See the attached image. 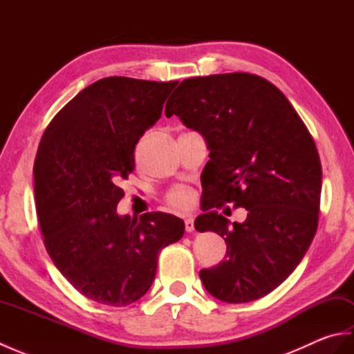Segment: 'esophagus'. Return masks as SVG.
<instances>
[{
	"instance_id": "esophagus-1",
	"label": "esophagus",
	"mask_w": 354,
	"mask_h": 354,
	"mask_svg": "<svg viewBox=\"0 0 354 354\" xmlns=\"http://www.w3.org/2000/svg\"><path fill=\"white\" fill-rule=\"evenodd\" d=\"M184 227L187 232H192L194 230V222H193V217H187L184 221Z\"/></svg>"
}]
</instances>
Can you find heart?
I'll list each match as a JSON object with an SVG mask.
<instances>
[{"instance_id": "obj_1", "label": "heart", "mask_w": 354, "mask_h": 354, "mask_svg": "<svg viewBox=\"0 0 354 354\" xmlns=\"http://www.w3.org/2000/svg\"><path fill=\"white\" fill-rule=\"evenodd\" d=\"M165 202H167L169 207L175 209H187L193 205L194 193L189 187L176 185L165 194Z\"/></svg>"}]
</instances>
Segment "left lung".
<instances>
[{
    "label": "left lung",
    "instance_id": "left-lung-1",
    "mask_svg": "<svg viewBox=\"0 0 354 354\" xmlns=\"http://www.w3.org/2000/svg\"><path fill=\"white\" fill-rule=\"evenodd\" d=\"M165 115L204 135L209 149L204 212L243 206V224L216 212L194 221L227 243L219 265L202 269L205 289L225 303H250L278 288L309 250L318 228L322 169L317 145L286 95L250 73L183 80ZM168 103V102H167Z\"/></svg>",
    "mask_w": 354,
    "mask_h": 354
}]
</instances>
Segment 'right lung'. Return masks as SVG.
Wrapping results in <instances>:
<instances>
[{
	"mask_svg": "<svg viewBox=\"0 0 354 354\" xmlns=\"http://www.w3.org/2000/svg\"><path fill=\"white\" fill-rule=\"evenodd\" d=\"M178 82L104 77L57 112L35 158L36 214L53 263L95 303L129 306L153 283L158 257L184 236L167 213L118 216V184Z\"/></svg>",
	"mask_w": 354,
	"mask_h": 354,
	"instance_id": "right-lung-1",
	"label": "right lung"
}]
</instances>
